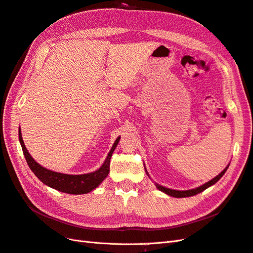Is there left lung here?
Returning a JSON list of instances; mask_svg holds the SVG:
<instances>
[{"label":"left lung","instance_id":"1","mask_svg":"<svg viewBox=\"0 0 253 253\" xmlns=\"http://www.w3.org/2000/svg\"><path fill=\"white\" fill-rule=\"evenodd\" d=\"M226 169H228V167H226L225 169H224L221 173H220L219 175H217L215 178H212L211 180H210V182H207L206 184H204V185H202V186L198 187V188H196V189L185 190V191H179V190H173V189L166 188V187H163V186H160V185H158V184H156V187H157V189H159L160 191H164L165 193L169 194V196H171V197H175V198L192 197V196H196V194H198V193H200V192H202V191H203V190H205L206 188H209L210 186H211V185H213L215 183H217L218 180L223 176V174L225 173Z\"/></svg>","mask_w":253,"mask_h":253}]
</instances>
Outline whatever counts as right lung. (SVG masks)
<instances>
[{"label":"right lung","instance_id":"right-lung-1","mask_svg":"<svg viewBox=\"0 0 253 253\" xmlns=\"http://www.w3.org/2000/svg\"><path fill=\"white\" fill-rule=\"evenodd\" d=\"M119 140L120 138L116 139V141L114 142L111 151L108 154L106 161L103 163L99 170H97L93 173L82 174V175H69V174L50 171L46 169V168L42 167L41 165H38L36 161L32 158V156L27 150V147H25L21 137L20 128H19V141H20L21 143L24 157L30 167V169L33 171L35 175L40 178L43 184H46L47 186L51 187V188H54L59 191L70 194H83L92 191L108 176L110 171V159H111L115 147L119 143Z\"/></svg>","mask_w":253,"mask_h":253}]
</instances>
